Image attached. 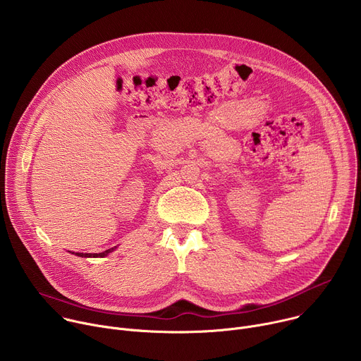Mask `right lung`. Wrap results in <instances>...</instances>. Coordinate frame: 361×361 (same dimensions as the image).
I'll list each match as a JSON object with an SVG mask.
<instances>
[{"instance_id": "1", "label": "right lung", "mask_w": 361, "mask_h": 361, "mask_svg": "<svg viewBox=\"0 0 361 361\" xmlns=\"http://www.w3.org/2000/svg\"><path fill=\"white\" fill-rule=\"evenodd\" d=\"M113 250H114V248H110V250H106V251L98 252V254H97V252H94V254H92V252H85V254H84V252H77V255H80V257H104V255H107L109 252H111Z\"/></svg>"}]
</instances>
